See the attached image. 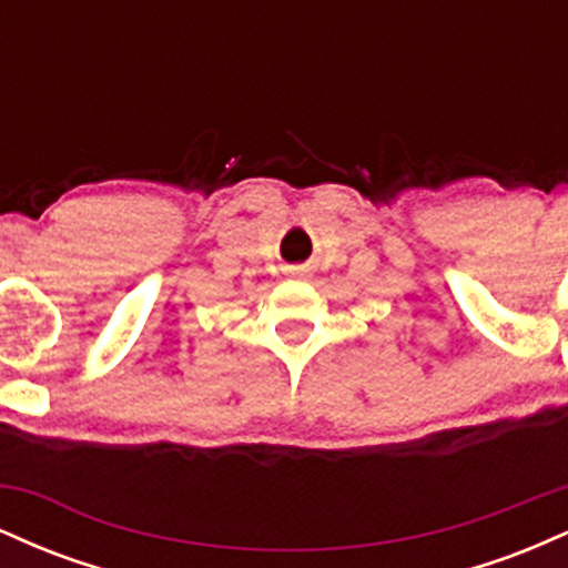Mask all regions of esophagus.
<instances>
[{
    "mask_svg": "<svg viewBox=\"0 0 568 568\" xmlns=\"http://www.w3.org/2000/svg\"><path fill=\"white\" fill-rule=\"evenodd\" d=\"M293 272H302V270H293Z\"/></svg>",
    "mask_w": 568,
    "mask_h": 568,
    "instance_id": "esophagus-1",
    "label": "esophagus"
}]
</instances>
